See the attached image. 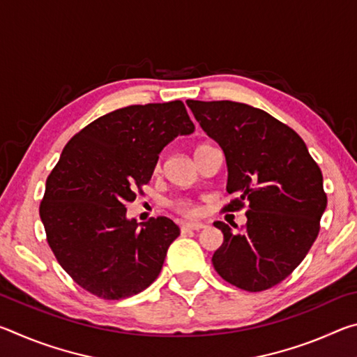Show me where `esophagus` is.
Returning a JSON list of instances; mask_svg holds the SVG:
<instances>
[{"label": "esophagus", "instance_id": "34e87169", "mask_svg": "<svg viewBox=\"0 0 357 357\" xmlns=\"http://www.w3.org/2000/svg\"><path fill=\"white\" fill-rule=\"evenodd\" d=\"M204 223H200V222H189V223H183L181 225V231L183 233H187V231H200V229H203Z\"/></svg>", "mask_w": 357, "mask_h": 357}]
</instances>
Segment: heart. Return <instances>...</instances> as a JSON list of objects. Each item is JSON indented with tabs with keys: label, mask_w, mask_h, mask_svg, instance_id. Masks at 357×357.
Returning <instances> with one entry per match:
<instances>
[{
	"label": "heart",
	"mask_w": 357,
	"mask_h": 357,
	"mask_svg": "<svg viewBox=\"0 0 357 357\" xmlns=\"http://www.w3.org/2000/svg\"><path fill=\"white\" fill-rule=\"evenodd\" d=\"M204 146H208V144H202V146H198L195 149V153H197V151H200L202 148H204ZM172 208L176 211V213L183 214V215H197L198 214L197 204L190 202V200H187V198H179V200H174L172 203Z\"/></svg>",
	"instance_id": "heart-1"
}]
</instances>
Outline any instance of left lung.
Returning a JSON list of instances; mask_svg holds the SVG:
<instances>
[{"label":"left lung","mask_w":357,"mask_h":357,"mask_svg":"<svg viewBox=\"0 0 357 357\" xmlns=\"http://www.w3.org/2000/svg\"><path fill=\"white\" fill-rule=\"evenodd\" d=\"M203 130L220 144L228 165L223 211L247 208L243 231L215 222L223 244L213 257L223 280L264 291L298 268L319 233L328 204L323 174L305 143L282 121L231 100H187Z\"/></svg>","instance_id":"8db88e82"}]
</instances>
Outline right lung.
<instances>
[{
	"label": "right lung",
	"instance_id": "1",
	"mask_svg": "<svg viewBox=\"0 0 357 357\" xmlns=\"http://www.w3.org/2000/svg\"><path fill=\"white\" fill-rule=\"evenodd\" d=\"M193 130L184 102L172 100L118 108L66 144L39 214L53 255L77 285L118 301L157 279L179 228L164 215L138 227L126 219V204L143 193L165 144Z\"/></svg>",
	"mask_w": 357,
	"mask_h": 357
}]
</instances>
